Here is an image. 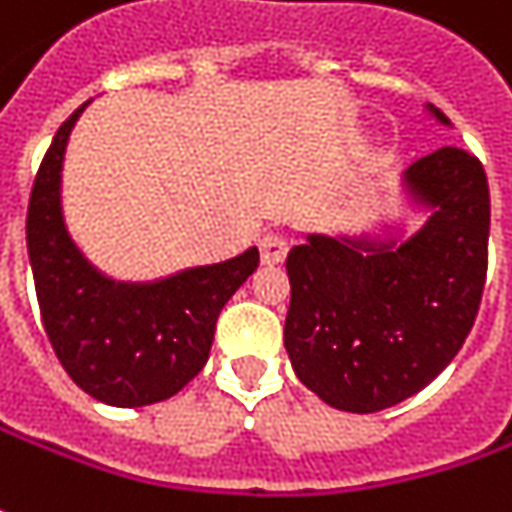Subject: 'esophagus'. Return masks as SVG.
Wrapping results in <instances>:
<instances>
[{
	"label": "esophagus",
	"mask_w": 512,
	"mask_h": 512,
	"mask_svg": "<svg viewBox=\"0 0 512 512\" xmlns=\"http://www.w3.org/2000/svg\"><path fill=\"white\" fill-rule=\"evenodd\" d=\"M286 252H289V243H286L283 234L269 232L260 237V257H263V263L275 266V263H280L286 257Z\"/></svg>",
	"instance_id": "34e87169"
}]
</instances>
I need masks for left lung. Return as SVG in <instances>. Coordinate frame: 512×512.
Masks as SVG:
<instances>
[{
  "label": "left lung",
  "mask_w": 512,
  "mask_h": 512,
  "mask_svg": "<svg viewBox=\"0 0 512 512\" xmlns=\"http://www.w3.org/2000/svg\"><path fill=\"white\" fill-rule=\"evenodd\" d=\"M404 189L430 209L407 240L309 234L286 257L283 344L295 375L335 410L401 404L456 358L476 323L490 237L484 166L444 145L404 171Z\"/></svg>",
  "instance_id": "obj_1"
}]
</instances>
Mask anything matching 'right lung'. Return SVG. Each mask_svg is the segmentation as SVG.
<instances>
[{"label":"right lung","mask_w":512,"mask_h":512,"mask_svg":"<svg viewBox=\"0 0 512 512\" xmlns=\"http://www.w3.org/2000/svg\"><path fill=\"white\" fill-rule=\"evenodd\" d=\"M85 105L59 125L36 171L25 223L36 300L56 358L79 389L111 407H145L177 395L206 367L217 315L260 255L252 246L151 283L94 269L65 229L59 200L65 145Z\"/></svg>","instance_id":"right-lung-1"}]
</instances>
